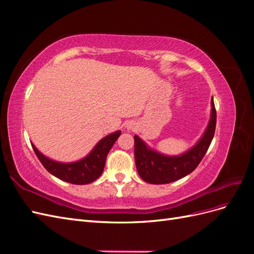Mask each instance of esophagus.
<instances>
[{
  "label": "esophagus",
  "mask_w": 254,
  "mask_h": 254,
  "mask_svg": "<svg viewBox=\"0 0 254 254\" xmlns=\"http://www.w3.org/2000/svg\"><path fill=\"white\" fill-rule=\"evenodd\" d=\"M132 128H133L132 123H127V124H126V129L130 130V129H132Z\"/></svg>",
  "instance_id": "esophagus-1"
}]
</instances>
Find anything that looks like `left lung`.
Masks as SVG:
<instances>
[{
	"instance_id": "left-lung-1",
	"label": "left lung",
	"mask_w": 254,
	"mask_h": 254,
	"mask_svg": "<svg viewBox=\"0 0 254 254\" xmlns=\"http://www.w3.org/2000/svg\"><path fill=\"white\" fill-rule=\"evenodd\" d=\"M211 119L204 133L196 145L180 156H165L149 148L139 136L134 135V159L141 178L151 184H166L190 174L200 163L210 147L216 127V109L211 101Z\"/></svg>"
}]
</instances>
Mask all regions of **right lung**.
Returning a JSON list of instances; mask_svg holds the SVG:
<instances>
[{
    "label": "right lung",
    "instance_id": "1",
    "mask_svg": "<svg viewBox=\"0 0 254 254\" xmlns=\"http://www.w3.org/2000/svg\"><path fill=\"white\" fill-rule=\"evenodd\" d=\"M120 135V130L108 134L95 145V147L91 150L87 157L71 163H61L54 161L42 155L33 143L32 146L36 156L50 174L68 183L88 184L95 181L102 175L107 155Z\"/></svg>",
    "mask_w": 254,
    "mask_h": 254
}]
</instances>
